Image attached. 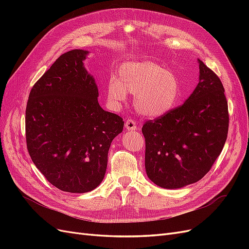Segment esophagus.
Instances as JSON below:
<instances>
[{"label":"esophagus","instance_id":"1","mask_svg":"<svg viewBox=\"0 0 249 249\" xmlns=\"http://www.w3.org/2000/svg\"><path fill=\"white\" fill-rule=\"evenodd\" d=\"M124 126H125V129L129 130V131H134L135 132V131L138 130V125H137L136 123L134 122L133 119H126Z\"/></svg>","mask_w":249,"mask_h":249}]
</instances>
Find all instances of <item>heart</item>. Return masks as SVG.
<instances>
[{"label": "heart", "instance_id": "obj_1", "mask_svg": "<svg viewBox=\"0 0 249 249\" xmlns=\"http://www.w3.org/2000/svg\"><path fill=\"white\" fill-rule=\"evenodd\" d=\"M126 90L135 94V107L138 112L147 117L166 114L175 107L179 96L176 74L152 61H130L118 67L115 78L107 85L109 101L114 105L124 102Z\"/></svg>", "mask_w": 249, "mask_h": 249}]
</instances>
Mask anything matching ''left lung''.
Here are the masks:
<instances>
[{
    "label": "left lung",
    "instance_id": "obj_1",
    "mask_svg": "<svg viewBox=\"0 0 249 249\" xmlns=\"http://www.w3.org/2000/svg\"><path fill=\"white\" fill-rule=\"evenodd\" d=\"M199 82L182 106L142 126L145 170L157 186L178 189L205 177L227 141L229 109L217 74L198 59Z\"/></svg>",
    "mask_w": 249,
    "mask_h": 249
}]
</instances>
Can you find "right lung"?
<instances>
[{"label":"right lung","instance_id":"obj_1","mask_svg":"<svg viewBox=\"0 0 249 249\" xmlns=\"http://www.w3.org/2000/svg\"><path fill=\"white\" fill-rule=\"evenodd\" d=\"M88 52L60 56L37 81L26 108L30 157L49 182L71 193L89 192L105 177L112 140L124 120L99 104V89L83 61Z\"/></svg>","mask_w":249,"mask_h":249}]
</instances>
